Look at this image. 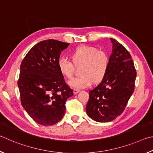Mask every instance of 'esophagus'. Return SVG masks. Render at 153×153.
Returning <instances> with one entry per match:
<instances>
[{"label":"esophagus","mask_w":153,"mask_h":153,"mask_svg":"<svg viewBox=\"0 0 153 153\" xmlns=\"http://www.w3.org/2000/svg\"><path fill=\"white\" fill-rule=\"evenodd\" d=\"M80 91H81V90H80V89H74L73 90V93H74V94H77V93H79Z\"/></svg>","instance_id":"esophagus-1"}]
</instances>
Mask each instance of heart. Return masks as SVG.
<instances>
[{
    "mask_svg": "<svg viewBox=\"0 0 153 153\" xmlns=\"http://www.w3.org/2000/svg\"><path fill=\"white\" fill-rule=\"evenodd\" d=\"M74 66H81L80 76L68 82V85L75 89H83L95 84L100 83L108 74L110 59L108 53L98 48L89 45H80L70 53ZM60 74L67 79H71L74 73V66L66 59L61 58L57 62Z\"/></svg>",
    "mask_w": 153,
    "mask_h": 153,
    "instance_id": "heart-1",
    "label": "heart"
}]
</instances>
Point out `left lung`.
<instances>
[{
    "label": "left lung",
    "instance_id": "left-lung-1",
    "mask_svg": "<svg viewBox=\"0 0 153 153\" xmlns=\"http://www.w3.org/2000/svg\"><path fill=\"white\" fill-rule=\"evenodd\" d=\"M112 53L108 74L102 82L89 91L86 106L88 116L98 122H109L124 111L134 91L136 72L128 51L110 38Z\"/></svg>",
    "mask_w": 153,
    "mask_h": 153
}]
</instances>
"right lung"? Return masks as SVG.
<instances>
[{
    "instance_id": "obj_1",
    "label": "right lung",
    "mask_w": 153,
    "mask_h": 153,
    "mask_svg": "<svg viewBox=\"0 0 153 153\" xmlns=\"http://www.w3.org/2000/svg\"><path fill=\"white\" fill-rule=\"evenodd\" d=\"M68 45L52 39L42 41L31 48L21 64L18 87L21 105L40 125L60 121L66 100L73 95L57 66L61 52Z\"/></svg>"
}]
</instances>
